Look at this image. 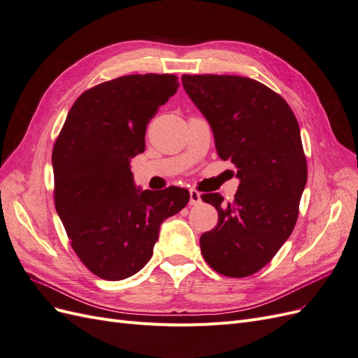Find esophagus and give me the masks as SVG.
<instances>
[{
    "mask_svg": "<svg viewBox=\"0 0 358 358\" xmlns=\"http://www.w3.org/2000/svg\"><path fill=\"white\" fill-rule=\"evenodd\" d=\"M200 203H201L200 192L196 191V189H191V191H189V204H191V206H197V204H200Z\"/></svg>",
    "mask_w": 358,
    "mask_h": 358,
    "instance_id": "34e87169",
    "label": "esophagus"
}]
</instances>
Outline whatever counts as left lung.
<instances>
[{
	"label": "left lung",
	"instance_id": "1",
	"mask_svg": "<svg viewBox=\"0 0 358 358\" xmlns=\"http://www.w3.org/2000/svg\"><path fill=\"white\" fill-rule=\"evenodd\" d=\"M182 85L210 124L216 152L241 179L233 203L218 192L201 196L218 210V224L200 237L201 254L224 276H251L297 222L308 180L299 122L282 96L254 79L183 74Z\"/></svg>",
	"mask_w": 358,
	"mask_h": 358
}]
</instances>
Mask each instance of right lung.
<instances>
[{
	"label": "right lung",
	"instance_id": "obj_1",
	"mask_svg": "<svg viewBox=\"0 0 358 358\" xmlns=\"http://www.w3.org/2000/svg\"><path fill=\"white\" fill-rule=\"evenodd\" d=\"M179 88L175 74H129L74 101L52 152L53 197L73 251L106 280L136 275L152 257L159 225L185 208L189 192L137 191L129 158L145 150L158 107Z\"/></svg>",
	"mask_w": 358,
	"mask_h": 358
}]
</instances>
